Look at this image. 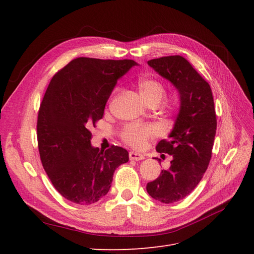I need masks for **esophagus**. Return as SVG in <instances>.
Returning a JSON list of instances; mask_svg holds the SVG:
<instances>
[{"label":"esophagus","mask_w":254,"mask_h":254,"mask_svg":"<svg viewBox=\"0 0 254 254\" xmlns=\"http://www.w3.org/2000/svg\"><path fill=\"white\" fill-rule=\"evenodd\" d=\"M145 157L143 155H141V153H137V152H134V151H130L129 152V159L130 160H134V161H140V160H143Z\"/></svg>","instance_id":"esophagus-1"}]
</instances>
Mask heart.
Listing matches in <instances>:
<instances>
[{
  "label": "heart",
  "instance_id": "1",
  "mask_svg": "<svg viewBox=\"0 0 254 254\" xmlns=\"http://www.w3.org/2000/svg\"><path fill=\"white\" fill-rule=\"evenodd\" d=\"M137 90L140 92V95L143 101L149 105L159 106L162 103L163 98L166 94V90L164 84L153 78L143 77L136 81ZM118 88L114 89L113 94L118 92ZM158 130L152 125H144V124H130L126 126L122 131V139L126 144L131 146L133 148L140 149L143 148L146 142L153 135H156Z\"/></svg>",
  "mask_w": 254,
  "mask_h": 254
}]
</instances>
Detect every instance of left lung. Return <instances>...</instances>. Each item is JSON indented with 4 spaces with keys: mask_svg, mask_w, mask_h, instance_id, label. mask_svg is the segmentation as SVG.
Masks as SVG:
<instances>
[{
    "mask_svg": "<svg viewBox=\"0 0 254 254\" xmlns=\"http://www.w3.org/2000/svg\"><path fill=\"white\" fill-rule=\"evenodd\" d=\"M149 66L170 80L180 95V110L168 140H161L157 151L173 156L171 167L146 186L156 200L173 203L195 190L209 166L217 121L210 84L182 56L148 61ZM164 156V155H163Z\"/></svg>",
    "mask_w": 254,
    "mask_h": 254,
    "instance_id": "8db88e82",
    "label": "left lung"
}]
</instances>
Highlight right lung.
Masks as SVG:
<instances>
[{
    "instance_id": "right-lung-1",
    "label": "right lung",
    "mask_w": 254,
    "mask_h": 254,
    "mask_svg": "<svg viewBox=\"0 0 254 254\" xmlns=\"http://www.w3.org/2000/svg\"><path fill=\"white\" fill-rule=\"evenodd\" d=\"M135 64L79 57L53 76L38 112V148L52 184L67 200L98 201L109 191L115 168L128 162V151L119 146L92 147L89 128L103 119L118 79Z\"/></svg>"
}]
</instances>
